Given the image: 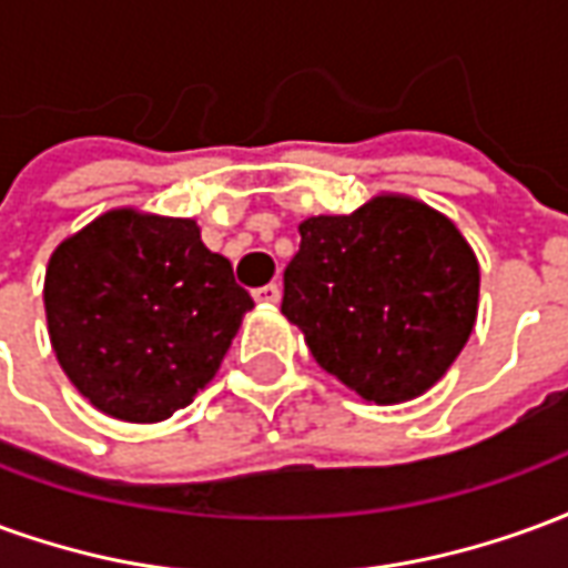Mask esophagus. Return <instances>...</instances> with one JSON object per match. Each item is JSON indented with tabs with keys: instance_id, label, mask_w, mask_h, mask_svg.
<instances>
[{
	"instance_id": "obj_1",
	"label": "esophagus",
	"mask_w": 568,
	"mask_h": 568,
	"mask_svg": "<svg viewBox=\"0 0 568 568\" xmlns=\"http://www.w3.org/2000/svg\"><path fill=\"white\" fill-rule=\"evenodd\" d=\"M252 295H255V301H258V304H276V301H280V285L276 283L261 285V288H255Z\"/></svg>"
}]
</instances>
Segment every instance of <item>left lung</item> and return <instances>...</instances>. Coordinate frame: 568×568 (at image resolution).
Returning <instances> with one entry per match:
<instances>
[{"mask_svg":"<svg viewBox=\"0 0 568 568\" xmlns=\"http://www.w3.org/2000/svg\"><path fill=\"white\" fill-rule=\"evenodd\" d=\"M283 313L322 368L377 405L444 377L475 328L480 271L450 219L410 197L301 222Z\"/></svg>","mask_w":568,"mask_h":568,"instance_id":"obj_1","label":"left lung"}]
</instances>
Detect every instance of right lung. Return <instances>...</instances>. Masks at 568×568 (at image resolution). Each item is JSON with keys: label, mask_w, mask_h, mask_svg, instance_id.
<instances>
[{"label": "right lung", "mask_w": 568, "mask_h": 568, "mask_svg": "<svg viewBox=\"0 0 568 568\" xmlns=\"http://www.w3.org/2000/svg\"><path fill=\"white\" fill-rule=\"evenodd\" d=\"M231 261L191 219L112 210L54 248L44 273L51 344L88 402L161 423L215 377L246 310Z\"/></svg>", "instance_id": "1"}]
</instances>
